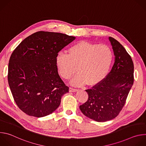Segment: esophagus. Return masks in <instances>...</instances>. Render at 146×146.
Here are the masks:
<instances>
[{"mask_svg": "<svg viewBox=\"0 0 146 146\" xmlns=\"http://www.w3.org/2000/svg\"><path fill=\"white\" fill-rule=\"evenodd\" d=\"M77 91V89H76V88H72V87H70V88H69V91L71 92H76Z\"/></svg>", "mask_w": 146, "mask_h": 146, "instance_id": "esophagus-1", "label": "esophagus"}]
</instances>
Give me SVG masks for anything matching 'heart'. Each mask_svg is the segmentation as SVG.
I'll use <instances>...</instances> for the list:
<instances>
[{
	"instance_id": "1",
	"label": "heart",
	"mask_w": 146,
	"mask_h": 146,
	"mask_svg": "<svg viewBox=\"0 0 146 146\" xmlns=\"http://www.w3.org/2000/svg\"><path fill=\"white\" fill-rule=\"evenodd\" d=\"M113 59L111 49L106 45H98L80 41L72 45L68 54L59 53L55 59L60 75L65 80H72L74 85L98 84L107 75Z\"/></svg>"
}]
</instances>
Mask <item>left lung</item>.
Returning <instances> with one entry per match:
<instances>
[{"label": "left lung", "instance_id": "obj_1", "mask_svg": "<svg viewBox=\"0 0 146 146\" xmlns=\"http://www.w3.org/2000/svg\"><path fill=\"white\" fill-rule=\"evenodd\" d=\"M109 38L115 55L113 68L105 78L86 90L88 100L80 106L83 114L97 122L111 120L119 114L134 81L131 56L117 40L111 37Z\"/></svg>", "mask_w": 146, "mask_h": 146}]
</instances>
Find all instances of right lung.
Listing matches in <instances>:
<instances>
[{"instance_id": "add662e5", "label": "right lung", "mask_w": 146, "mask_h": 146, "mask_svg": "<svg viewBox=\"0 0 146 146\" xmlns=\"http://www.w3.org/2000/svg\"><path fill=\"white\" fill-rule=\"evenodd\" d=\"M75 37L39 31L25 38L10 58L8 82L19 109L30 116L42 117L54 112L69 92L59 76L55 59Z\"/></svg>"}]
</instances>
